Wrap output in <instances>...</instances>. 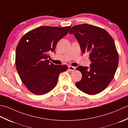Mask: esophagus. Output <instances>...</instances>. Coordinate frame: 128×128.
<instances>
[{"instance_id": "obj_1", "label": "esophagus", "mask_w": 128, "mask_h": 128, "mask_svg": "<svg viewBox=\"0 0 128 128\" xmlns=\"http://www.w3.org/2000/svg\"><path fill=\"white\" fill-rule=\"evenodd\" d=\"M68 69H69L70 71H74V70H75L76 68L72 66H68Z\"/></svg>"}]
</instances>
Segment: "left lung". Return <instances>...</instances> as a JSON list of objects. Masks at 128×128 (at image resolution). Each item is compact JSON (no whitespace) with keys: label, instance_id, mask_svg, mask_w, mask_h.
<instances>
[{"label":"left lung","instance_id":"obj_1","mask_svg":"<svg viewBox=\"0 0 128 128\" xmlns=\"http://www.w3.org/2000/svg\"><path fill=\"white\" fill-rule=\"evenodd\" d=\"M69 34L74 35L83 54L90 53L91 61L90 68H76L82 77L76 86L88 94L101 92L113 80L118 65V54L113 38L103 28L87 24L74 26Z\"/></svg>","mask_w":128,"mask_h":128}]
</instances>
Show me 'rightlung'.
<instances>
[{"instance_id":"add662e5","label":"right lung","mask_w":128,"mask_h":128,"mask_svg":"<svg viewBox=\"0 0 128 128\" xmlns=\"http://www.w3.org/2000/svg\"><path fill=\"white\" fill-rule=\"evenodd\" d=\"M71 26H40L28 31L18 43L15 64L22 82L36 95L45 94L57 85L60 73L68 69L65 64L50 62V52H54L58 41Z\"/></svg>"}]
</instances>
